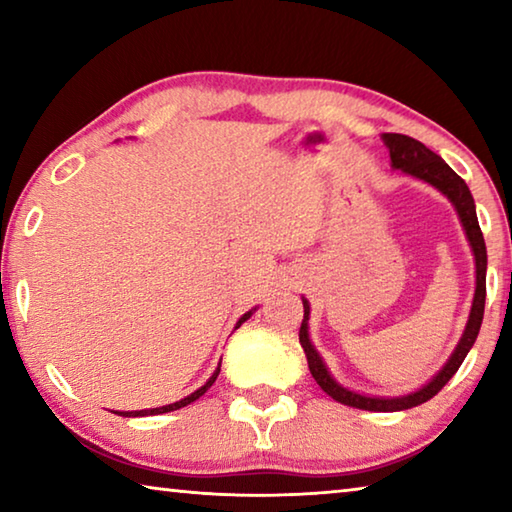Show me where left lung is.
<instances>
[{"instance_id": "left-lung-1", "label": "left lung", "mask_w": 512, "mask_h": 512, "mask_svg": "<svg viewBox=\"0 0 512 512\" xmlns=\"http://www.w3.org/2000/svg\"><path fill=\"white\" fill-rule=\"evenodd\" d=\"M384 142L391 151V162L395 169H402L409 176H415L424 180V183L433 185L440 189L449 201L454 203L458 216H461V223L465 228V235L470 239V246L474 250V262H476V291H474V302H472V311H470V320H467L465 332L461 343L456 345V350L449 361L445 363V368L433 377L427 386L420 388L411 395L404 397H368V395H359L354 391H348L336 384L329 375L323 359L318 357V352L314 350V345L309 341L307 334V320H309V302L302 300L305 305V320L300 325V345L307 354L309 361V372L311 377L316 379V384L323 388V391L332 397V400L341 402L345 406H354V409H363V411H404V409H413V406L424 404L431 400L433 395H438L443 391V386L449 379L456 375V370L461 368V363L465 361L467 352L479 336V329L483 323V307H485V268H488V255H485V241H483V232L479 228V219H476V207H474V198L467 189L465 180L458 176V173L449 167V164L440 158V155L427 149L422 142L413 140L409 135H400V133H384Z\"/></svg>"}]
</instances>
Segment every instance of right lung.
Here are the masks:
<instances>
[{
  "mask_svg": "<svg viewBox=\"0 0 512 512\" xmlns=\"http://www.w3.org/2000/svg\"><path fill=\"white\" fill-rule=\"evenodd\" d=\"M253 316V311H248V314H244L239 318V323H237V327H241V323H246V320ZM219 372H221V363H219V368L214 370V375L207 379V384L205 386H201L198 388V391H194L192 395H187L185 400H180V402H173V404H169V406H160V409H146V411H119V415H124V418H140V415H160V413H169V411H176V409H183V406H187V404H192V402H196L198 397L201 395H205L207 393V388H210L214 381H216V377H219Z\"/></svg>",
  "mask_w": 512,
  "mask_h": 512,
  "instance_id": "right-lung-1",
  "label": "right lung"
}]
</instances>
